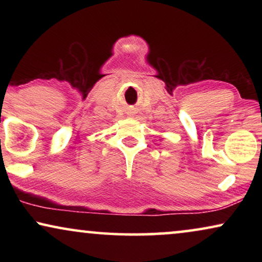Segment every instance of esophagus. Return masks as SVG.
Here are the masks:
<instances>
[{
    "instance_id": "34e87169",
    "label": "esophagus",
    "mask_w": 262,
    "mask_h": 262,
    "mask_svg": "<svg viewBox=\"0 0 262 262\" xmlns=\"http://www.w3.org/2000/svg\"><path fill=\"white\" fill-rule=\"evenodd\" d=\"M135 113H136V112H135V111H134V110H131V111H130V112H128V116L134 117V116H135Z\"/></svg>"
}]
</instances>
